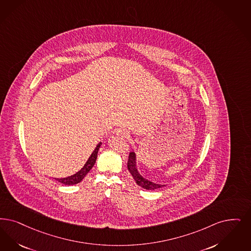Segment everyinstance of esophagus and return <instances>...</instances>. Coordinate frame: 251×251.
Returning <instances> with one entry per match:
<instances>
[{"label": "esophagus", "instance_id": "1", "mask_svg": "<svg viewBox=\"0 0 251 251\" xmlns=\"http://www.w3.org/2000/svg\"><path fill=\"white\" fill-rule=\"evenodd\" d=\"M117 133L120 134V135H121V136L124 137V138H128V137L130 136L129 131H127L126 130H122V129H119V130H117Z\"/></svg>", "mask_w": 251, "mask_h": 251}]
</instances>
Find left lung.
Returning <instances> with one entry per match:
<instances>
[{"instance_id":"left-lung-1","label":"left lung","mask_w":251,"mask_h":251,"mask_svg":"<svg viewBox=\"0 0 251 251\" xmlns=\"http://www.w3.org/2000/svg\"><path fill=\"white\" fill-rule=\"evenodd\" d=\"M135 154L134 152H130L129 154V159H128V170L130 171V175L132 176L133 179L136 182L137 185L141 186L142 188L146 190H157L160 189L161 187H164L162 185H159L156 183H152L151 181L144 178L137 171L136 167V161H135Z\"/></svg>"}]
</instances>
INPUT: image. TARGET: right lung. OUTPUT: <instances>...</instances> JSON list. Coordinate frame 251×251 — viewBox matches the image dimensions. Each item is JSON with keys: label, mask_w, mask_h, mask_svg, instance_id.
Listing matches in <instances>:
<instances>
[{"label": "right lung", "mask_w": 251, "mask_h": 251, "mask_svg": "<svg viewBox=\"0 0 251 251\" xmlns=\"http://www.w3.org/2000/svg\"><path fill=\"white\" fill-rule=\"evenodd\" d=\"M100 143L97 145V147L95 148L94 151L92 152V154L90 155V158L88 161L86 162V164L84 165V167L81 169L79 172H77L76 174H75L74 176H71L69 177L66 178H56V180L59 181L60 183L64 184V185H75L79 183L80 181L83 180V178L86 176V175L90 172V169L93 167L96 159H97V154H98V151L100 148Z\"/></svg>", "instance_id": "1"}]
</instances>
